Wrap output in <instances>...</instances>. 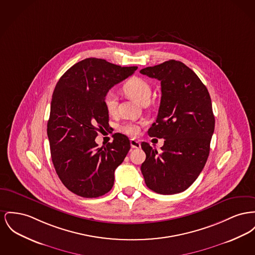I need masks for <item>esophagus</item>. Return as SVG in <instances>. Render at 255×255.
<instances>
[{
    "mask_svg": "<svg viewBox=\"0 0 255 255\" xmlns=\"http://www.w3.org/2000/svg\"><path fill=\"white\" fill-rule=\"evenodd\" d=\"M130 143H131V147H132V148H139V147H140V142H139L138 140L131 139V140H130Z\"/></svg>",
    "mask_w": 255,
    "mask_h": 255,
    "instance_id": "34e87169",
    "label": "esophagus"
}]
</instances>
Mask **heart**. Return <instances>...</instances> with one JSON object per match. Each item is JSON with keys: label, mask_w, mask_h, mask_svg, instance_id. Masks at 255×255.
Returning a JSON list of instances; mask_svg holds the SVG:
<instances>
[{"label": "heart", "mask_w": 255, "mask_h": 255, "mask_svg": "<svg viewBox=\"0 0 255 255\" xmlns=\"http://www.w3.org/2000/svg\"><path fill=\"white\" fill-rule=\"evenodd\" d=\"M123 91L135 99L140 104H144L149 101L151 96V88L149 84L142 78L139 77H131L129 78L122 86ZM104 104L106 110L109 114H114L118 108V97L113 91H109L105 95ZM121 132L129 135H136L139 133V126L132 122H127L122 124L120 127Z\"/></svg>", "instance_id": "heart-1"}]
</instances>
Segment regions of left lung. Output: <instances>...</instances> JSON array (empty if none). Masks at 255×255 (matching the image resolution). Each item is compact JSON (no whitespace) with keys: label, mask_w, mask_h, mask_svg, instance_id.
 <instances>
[{"label":"left lung","mask_w":255,"mask_h":255,"mask_svg":"<svg viewBox=\"0 0 255 255\" xmlns=\"http://www.w3.org/2000/svg\"><path fill=\"white\" fill-rule=\"evenodd\" d=\"M139 72L161 82L160 108L148 135L165 139L161 153L141 142L146 154L141 173L153 192L178 194L195 182L209 156L215 130L209 92L195 72L178 60Z\"/></svg>","instance_id":"1"}]
</instances>
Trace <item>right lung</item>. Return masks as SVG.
Wrapping results in <instances>:
<instances>
[{
    "label": "right lung",
    "instance_id": "1",
    "mask_svg": "<svg viewBox=\"0 0 255 255\" xmlns=\"http://www.w3.org/2000/svg\"><path fill=\"white\" fill-rule=\"evenodd\" d=\"M136 68L89 58L71 66L55 88L47 124L52 162L75 195L98 197L114 186L115 170L131 148L130 140L117 133L113 142L98 147L95 137L109 128L106 94Z\"/></svg>",
    "mask_w": 255,
    "mask_h": 255
}]
</instances>
